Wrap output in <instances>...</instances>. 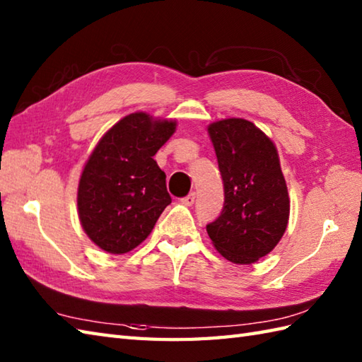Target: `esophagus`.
<instances>
[{"label":"esophagus","instance_id":"esophagus-1","mask_svg":"<svg viewBox=\"0 0 362 362\" xmlns=\"http://www.w3.org/2000/svg\"><path fill=\"white\" fill-rule=\"evenodd\" d=\"M180 202H182V204H185V205H188V206H189V205H193V204L196 202V194H194V193H189L188 196L183 197Z\"/></svg>","mask_w":362,"mask_h":362}]
</instances>
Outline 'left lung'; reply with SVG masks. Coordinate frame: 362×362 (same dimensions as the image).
<instances>
[{"label":"left lung","mask_w":362,"mask_h":362,"mask_svg":"<svg viewBox=\"0 0 362 362\" xmlns=\"http://www.w3.org/2000/svg\"><path fill=\"white\" fill-rule=\"evenodd\" d=\"M224 183V209L206 226L213 245L235 264L271 252L286 230L289 196L271 138L243 118L209 126Z\"/></svg>","instance_id":"obj_1"}]
</instances>
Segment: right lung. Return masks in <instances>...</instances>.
I'll return each mask as SVG.
<instances>
[{"instance_id": "obj_1", "label": "right lung", "mask_w": 362, "mask_h": 362, "mask_svg": "<svg viewBox=\"0 0 362 362\" xmlns=\"http://www.w3.org/2000/svg\"><path fill=\"white\" fill-rule=\"evenodd\" d=\"M174 132L175 121L136 112L96 144L79 180L78 210L83 232L98 247L117 255L135 249L171 204L166 174L153 156Z\"/></svg>"}]
</instances>
